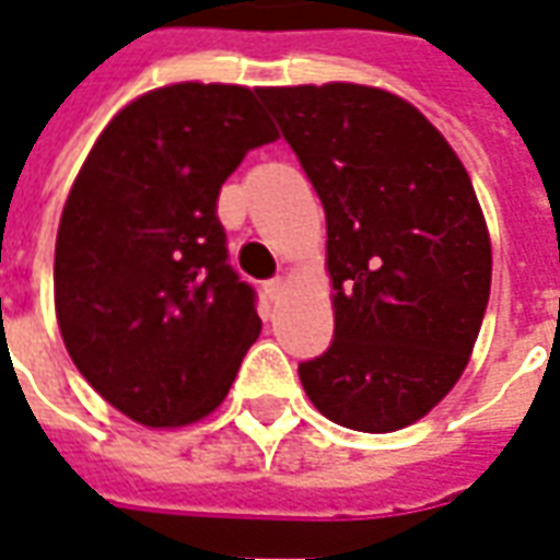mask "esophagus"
I'll return each instance as SVG.
<instances>
[{"mask_svg":"<svg viewBox=\"0 0 560 560\" xmlns=\"http://www.w3.org/2000/svg\"><path fill=\"white\" fill-rule=\"evenodd\" d=\"M281 291H284V279H269L267 284H264V293H267V300H272V303L279 300Z\"/></svg>","mask_w":560,"mask_h":560,"instance_id":"34e87169","label":"esophagus"}]
</instances>
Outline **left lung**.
Masks as SVG:
<instances>
[{"label":"left lung","instance_id":"1","mask_svg":"<svg viewBox=\"0 0 560 560\" xmlns=\"http://www.w3.org/2000/svg\"><path fill=\"white\" fill-rule=\"evenodd\" d=\"M327 212L336 332L300 363L308 399L357 432L432 411L480 332L492 245L468 171L399 95L357 83L257 90Z\"/></svg>","mask_w":560,"mask_h":560}]
</instances>
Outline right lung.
I'll use <instances>...</instances> for the list:
<instances>
[{
	"instance_id": "right-lung-1",
	"label": "right lung",
	"mask_w": 560,
	"mask_h": 560,
	"mask_svg": "<svg viewBox=\"0 0 560 560\" xmlns=\"http://www.w3.org/2000/svg\"><path fill=\"white\" fill-rule=\"evenodd\" d=\"M276 138L252 90L176 83L119 110L80 167L56 236V317L80 375L131 420L215 411L260 336L219 195Z\"/></svg>"
}]
</instances>
